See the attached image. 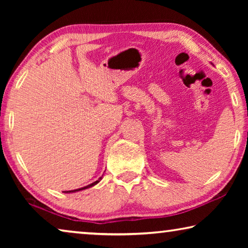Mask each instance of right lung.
<instances>
[{"mask_svg": "<svg viewBox=\"0 0 248 248\" xmlns=\"http://www.w3.org/2000/svg\"><path fill=\"white\" fill-rule=\"evenodd\" d=\"M99 182V180H96V182H94L93 184H91V185H89V186H86V187H83V188H79V189H75V190H70V191H65V192H74V191H78V190H83V189H86V188H90V187H92V186H94V185H96Z\"/></svg>", "mask_w": 248, "mask_h": 248, "instance_id": "add662e5", "label": "right lung"}]
</instances>
